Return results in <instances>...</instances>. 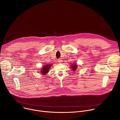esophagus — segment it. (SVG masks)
I'll return each mask as SVG.
<instances>
[{"label": "esophagus", "instance_id": "1", "mask_svg": "<svg viewBox=\"0 0 120 120\" xmlns=\"http://www.w3.org/2000/svg\"><path fill=\"white\" fill-rule=\"evenodd\" d=\"M57 61H58V62H59V63H61L62 62V60L61 59H58Z\"/></svg>", "mask_w": 120, "mask_h": 120}]
</instances>
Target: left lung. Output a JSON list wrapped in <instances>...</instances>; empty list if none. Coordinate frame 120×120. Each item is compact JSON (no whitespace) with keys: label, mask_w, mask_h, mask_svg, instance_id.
Segmentation results:
<instances>
[{"label":"left lung","mask_w":120,"mask_h":120,"mask_svg":"<svg viewBox=\"0 0 120 120\" xmlns=\"http://www.w3.org/2000/svg\"><path fill=\"white\" fill-rule=\"evenodd\" d=\"M72 70L73 71H75L76 69V68H77V65L76 64H73L72 65Z\"/></svg>","instance_id":"obj_1"}]
</instances>
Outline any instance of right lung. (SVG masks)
Returning a JSON list of instances; mask_svg holds the SVG:
<instances>
[{"label": "right lung", "instance_id": "1", "mask_svg": "<svg viewBox=\"0 0 120 120\" xmlns=\"http://www.w3.org/2000/svg\"><path fill=\"white\" fill-rule=\"evenodd\" d=\"M51 65H52V64L45 65V66L43 67L42 71L40 72L42 73V74L46 75L48 72V70L50 69Z\"/></svg>", "mask_w": 120, "mask_h": 120}]
</instances>
